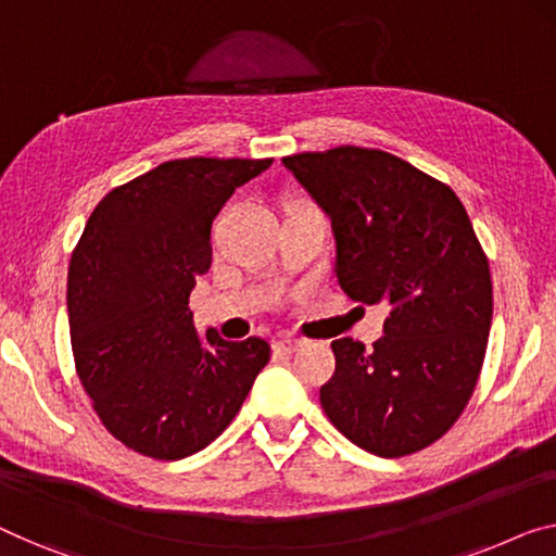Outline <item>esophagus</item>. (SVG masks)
I'll return each mask as SVG.
<instances>
[{
  "label": "esophagus",
  "mask_w": 556,
  "mask_h": 556,
  "mask_svg": "<svg viewBox=\"0 0 556 556\" xmlns=\"http://www.w3.org/2000/svg\"><path fill=\"white\" fill-rule=\"evenodd\" d=\"M306 342L302 337H292V334H287V337H279L277 342H275V350L277 352H296L300 350V346H304Z\"/></svg>",
  "instance_id": "1"
}]
</instances>
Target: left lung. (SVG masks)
<instances>
[{
  "mask_svg": "<svg viewBox=\"0 0 556 556\" xmlns=\"http://www.w3.org/2000/svg\"><path fill=\"white\" fill-rule=\"evenodd\" d=\"M329 214L346 296L384 304L367 350L331 342L337 369L319 389L339 432L377 457H407L462 417L492 327L490 260L459 197L382 149L334 147L285 156Z\"/></svg>",
  "mask_w": 556,
  "mask_h": 556,
  "instance_id": "obj_1",
  "label": "left lung"
}]
</instances>
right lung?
Wrapping results in <instances>:
<instances>
[{
	"label": "right lung",
	"mask_w": 556,
	"mask_h": 556,
	"mask_svg": "<svg viewBox=\"0 0 556 556\" xmlns=\"http://www.w3.org/2000/svg\"><path fill=\"white\" fill-rule=\"evenodd\" d=\"M275 160H172L112 189L70 260L66 309L79 382L114 439L185 459L242 409L269 362L262 337L197 334L189 294L212 267V222Z\"/></svg>",
	"instance_id": "obj_1"
}]
</instances>
